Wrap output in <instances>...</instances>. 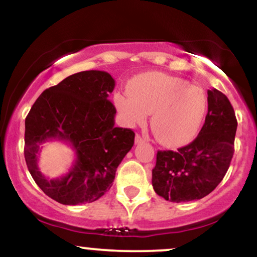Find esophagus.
Returning a JSON list of instances; mask_svg holds the SVG:
<instances>
[{
	"label": "esophagus",
	"instance_id": "1",
	"mask_svg": "<svg viewBox=\"0 0 257 257\" xmlns=\"http://www.w3.org/2000/svg\"><path fill=\"white\" fill-rule=\"evenodd\" d=\"M144 138L141 137V135H139V134H137V137H135V144H141V143H144Z\"/></svg>",
	"mask_w": 257,
	"mask_h": 257
}]
</instances>
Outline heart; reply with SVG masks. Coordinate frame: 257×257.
<instances>
[{
	"label": "heart",
	"instance_id": "heart-1",
	"mask_svg": "<svg viewBox=\"0 0 257 257\" xmlns=\"http://www.w3.org/2000/svg\"><path fill=\"white\" fill-rule=\"evenodd\" d=\"M128 93H117L113 98L125 124H144L147 113H152L153 134L168 147L182 146L193 140L208 107L200 88L162 72L134 78L128 85Z\"/></svg>",
	"mask_w": 257,
	"mask_h": 257
}]
</instances>
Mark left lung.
Returning a JSON list of instances; mask_svg holds the SVG:
<instances>
[{
  "mask_svg": "<svg viewBox=\"0 0 257 257\" xmlns=\"http://www.w3.org/2000/svg\"><path fill=\"white\" fill-rule=\"evenodd\" d=\"M237 118L231 102L217 89L208 90V114L197 137L178 151H158L152 186L175 203L208 196L222 181L234 153Z\"/></svg>",
  "mask_w": 257,
  "mask_h": 257,
  "instance_id": "8db88e82",
  "label": "left lung"
}]
</instances>
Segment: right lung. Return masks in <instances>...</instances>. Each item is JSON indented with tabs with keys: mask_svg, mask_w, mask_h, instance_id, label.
<instances>
[{
	"mask_svg": "<svg viewBox=\"0 0 257 257\" xmlns=\"http://www.w3.org/2000/svg\"><path fill=\"white\" fill-rule=\"evenodd\" d=\"M113 88L114 79L105 71L75 73L44 90L26 116V166L38 187L61 204L104 196L134 145V132L114 125L116 108L107 99ZM49 140L70 143L76 153L72 169L58 179L46 178L38 168L40 145Z\"/></svg>",
	"mask_w": 257,
	"mask_h": 257,
	"instance_id": "1",
	"label": "right lung"
}]
</instances>
